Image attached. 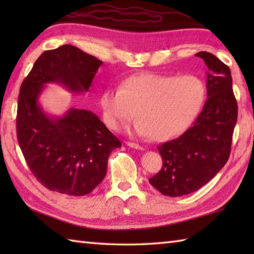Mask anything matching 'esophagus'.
Listing matches in <instances>:
<instances>
[{
	"label": "esophagus",
	"instance_id": "34e87169",
	"mask_svg": "<svg viewBox=\"0 0 254 254\" xmlns=\"http://www.w3.org/2000/svg\"><path fill=\"white\" fill-rule=\"evenodd\" d=\"M127 146L131 147V148H134V149H139V150H144V147L139 146L138 144H135V143H131V142H127Z\"/></svg>",
	"mask_w": 254,
	"mask_h": 254
}]
</instances>
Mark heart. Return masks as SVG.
<instances>
[{"label":"heart","mask_w":254,"mask_h":254,"mask_svg":"<svg viewBox=\"0 0 254 254\" xmlns=\"http://www.w3.org/2000/svg\"><path fill=\"white\" fill-rule=\"evenodd\" d=\"M206 99V86L195 75L145 73L127 78L119 87L104 90L100 106L105 123L120 131L136 115L133 131L165 142L181 135L198 116Z\"/></svg>","instance_id":"obj_1"}]
</instances>
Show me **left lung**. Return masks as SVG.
Instances as JSON below:
<instances>
[{"mask_svg":"<svg viewBox=\"0 0 254 254\" xmlns=\"http://www.w3.org/2000/svg\"><path fill=\"white\" fill-rule=\"evenodd\" d=\"M195 57L207 66V100L189 130L157 147L164 165L149 179L161 194L171 197L197 191L218 174L229 158L238 117L229 67L209 52Z\"/></svg>","mask_w":254,"mask_h":254,"instance_id":"8db88e82","label":"left lung"}]
</instances>
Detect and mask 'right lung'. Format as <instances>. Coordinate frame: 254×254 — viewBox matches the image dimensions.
Here are the masks:
<instances>
[{"label":"right lung","mask_w":254,"mask_h":254,"mask_svg":"<svg viewBox=\"0 0 254 254\" xmlns=\"http://www.w3.org/2000/svg\"><path fill=\"white\" fill-rule=\"evenodd\" d=\"M102 61L64 45L37 59L20 86L17 139L32 174L51 191L82 196L104 180L108 158L121 142L94 112L71 108L63 116L47 113L39 98L47 84L71 94L89 90Z\"/></svg>","instance_id":"add662e5"}]
</instances>
